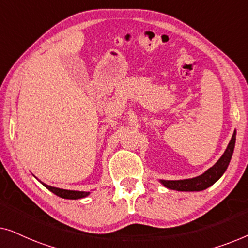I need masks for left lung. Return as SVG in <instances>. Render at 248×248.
<instances>
[{"mask_svg":"<svg viewBox=\"0 0 248 248\" xmlns=\"http://www.w3.org/2000/svg\"><path fill=\"white\" fill-rule=\"evenodd\" d=\"M236 142V131L233 132L232 140H230L226 151L223 152L221 158L209 168L204 174L198 176V177L189 179H181V181H160L167 188L176 189V191H185V192H194V191H203V189L210 187L215 184L218 179L223 175L228 167L230 159H232L233 148H235Z\"/></svg>","mask_w":248,"mask_h":248,"instance_id":"obj_1","label":"left lung"}]
</instances>
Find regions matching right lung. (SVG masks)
Segmentation results:
<instances>
[{
	"label": "right lung",
	"instance_id": "add662e5",
	"mask_svg": "<svg viewBox=\"0 0 248 248\" xmlns=\"http://www.w3.org/2000/svg\"><path fill=\"white\" fill-rule=\"evenodd\" d=\"M47 189H49L50 192H53L54 194L60 196V198L63 199H70V200H78V199H82L86 198L87 195H89V192H79V191H69V189H62V188H57V187H53V186L46 185L44 184Z\"/></svg>",
	"mask_w": 248,
	"mask_h": 248
}]
</instances>
